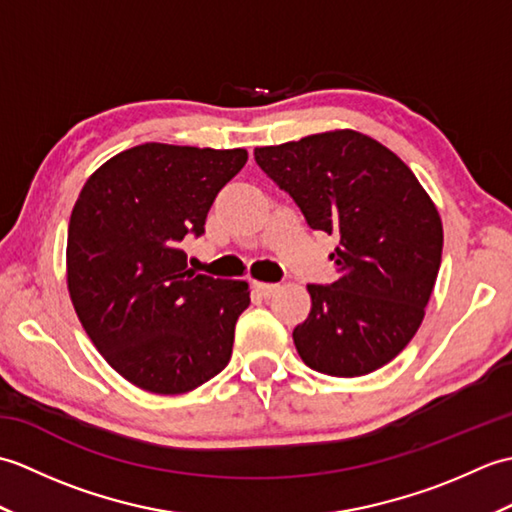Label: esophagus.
<instances>
[{
	"label": "esophagus",
	"mask_w": 512,
	"mask_h": 512,
	"mask_svg": "<svg viewBox=\"0 0 512 512\" xmlns=\"http://www.w3.org/2000/svg\"><path fill=\"white\" fill-rule=\"evenodd\" d=\"M253 288H255V292L259 297H264V299H268V297H273L275 292H277V284H264V281H253Z\"/></svg>",
	"instance_id": "1"
}]
</instances>
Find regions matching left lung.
<instances>
[{
	"mask_svg": "<svg viewBox=\"0 0 512 512\" xmlns=\"http://www.w3.org/2000/svg\"><path fill=\"white\" fill-rule=\"evenodd\" d=\"M255 160L314 231L339 237V279L310 284L312 308L295 339L321 374L365 376L418 332L442 262L436 204L394 151L354 129L257 147Z\"/></svg>",
	"mask_w": 512,
	"mask_h": 512,
	"instance_id": "left-lung-1",
	"label": "left lung"
}]
</instances>
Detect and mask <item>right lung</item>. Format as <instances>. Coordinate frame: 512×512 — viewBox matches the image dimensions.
Wrapping results in <instances>:
<instances>
[{
  "instance_id": "right-lung-1",
  "label": "right lung",
  "mask_w": 512,
  "mask_h": 512,
  "mask_svg": "<svg viewBox=\"0 0 512 512\" xmlns=\"http://www.w3.org/2000/svg\"><path fill=\"white\" fill-rule=\"evenodd\" d=\"M246 149L145 143L110 158L68 226V290L83 330L118 374L151 394L200 387L231 361L246 281L195 275L180 242L246 165Z\"/></svg>"
}]
</instances>
